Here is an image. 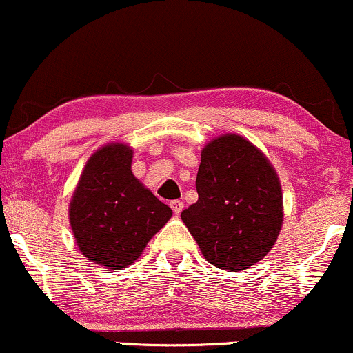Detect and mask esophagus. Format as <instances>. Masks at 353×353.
<instances>
[{
	"label": "esophagus",
	"instance_id": "esophagus-1",
	"mask_svg": "<svg viewBox=\"0 0 353 353\" xmlns=\"http://www.w3.org/2000/svg\"><path fill=\"white\" fill-rule=\"evenodd\" d=\"M170 208H172L173 212L178 216L181 211H183V203H181L180 199H173V201H170Z\"/></svg>",
	"mask_w": 353,
	"mask_h": 353
}]
</instances>
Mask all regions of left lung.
I'll return each mask as SVG.
<instances>
[{
	"label": "left lung",
	"instance_id": "obj_1",
	"mask_svg": "<svg viewBox=\"0 0 353 353\" xmlns=\"http://www.w3.org/2000/svg\"><path fill=\"white\" fill-rule=\"evenodd\" d=\"M196 191L181 219L211 265L241 272L272 250L283 224L281 185L254 143L237 134L206 143Z\"/></svg>",
	"mask_w": 353,
	"mask_h": 353
}]
</instances>
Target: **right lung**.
Instances as JSON below:
<instances>
[{
	"label": "right lung",
	"instance_id": "1",
	"mask_svg": "<svg viewBox=\"0 0 353 353\" xmlns=\"http://www.w3.org/2000/svg\"><path fill=\"white\" fill-rule=\"evenodd\" d=\"M132 149L103 145L86 162L68 208L77 245L86 259L121 270L141 256L172 210L134 176Z\"/></svg>",
	"mask_w": 353,
	"mask_h": 353
}]
</instances>
